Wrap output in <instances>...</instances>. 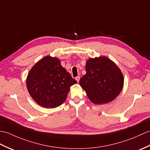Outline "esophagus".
I'll return each instance as SVG.
<instances>
[{"mask_svg":"<svg viewBox=\"0 0 150 150\" xmlns=\"http://www.w3.org/2000/svg\"><path fill=\"white\" fill-rule=\"evenodd\" d=\"M75 79H76V81H77V82H79L80 81V76H76V77H75Z\"/></svg>","mask_w":150,"mask_h":150,"instance_id":"esophagus-1","label":"esophagus"}]
</instances>
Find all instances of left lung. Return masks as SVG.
I'll list each match as a JSON object with an SVG mask.
<instances>
[{"mask_svg":"<svg viewBox=\"0 0 150 150\" xmlns=\"http://www.w3.org/2000/svg\"><path fill=\"white\" fill-rule=\"evenodd\" d=\"M86 74L80 79V85L95 104L110 102L120 93L123 76L116 64L105 57L89 59L86 65Z\"/></svg>","mask_w":150,"mask_h":150,"instance_id":"8db88e82","label":"left lung"}]
</instances>
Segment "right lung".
<instances>
[{"label": "right lung", "instance_id": "add662e5", "mask_svg": "<svg viewBox=\"0 0 150 150\" xmlns=\"http://www.w3.org/2000/svg\"><path fill=\"white\" fill-rule=\"evenodd\" d=\"M76 83L55 57L47 56L30 69L27 88L30 96L45 108L59 106L67 99L71 86Z\"/></svg>", "mask_w": 150, "mask_h": 150}]
</instances>
